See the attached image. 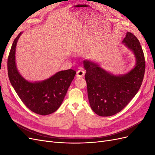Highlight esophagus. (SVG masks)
<instances>
[{
  "instance_id": "1",
  "label": "esophagus",
  "mask_w": 155,
  "mask_h": 155,
  "mask_svg": "<svg viewBox=\"0 0 155 155\" xmlns=\"http://www.w3.org/2000/svg\"><path fill=\"white\" fill-rule=\"evenodd\" d=\"M85 71H83L82 70H79L76 73V77L77 78H83L85 76Z\"/></svg>"
}]
</instances>
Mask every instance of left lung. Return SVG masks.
<instances>
[{"instance_id": "obj_1", "label": "left lung", "mask_w": 155, "mask_h": 155, "mask_svg": "<svg viewBox=\"0 0 155 155\" xmlns=\"http://www.w3.org/2000/svg\"><path fill=\"white\" fill-rule=\"evenodd\" d=\"M133 51L134 67L124 75H114L97 63L84 60L85 80L91 109L100 116H110L120 112L137 94L142 85L145 63L142 46L132 33L127 32L122 41Z\"/></svg>"}]
</instances>
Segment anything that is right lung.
Masks as SVG:
<instances>
[{
  "mask_svg": "<svg viewBox=\"0 0 155 155\" xmlns=\"http://www.w3.org/2000/svg\"><path fill=\"white\" fill-rule=\"evenodd\" d=\"M22 33L14 40L9 54V79L23 104L30 110L40 115L50 114L61 105L76 72L69 69L59 71L41 81H27L18 72L15 63L16 46Z\"/></svg>",
  "mask_w": 155,
  "mask_h": 155,
  "instance_id": "1",
  "label": "right lung"
}]
</instances>
